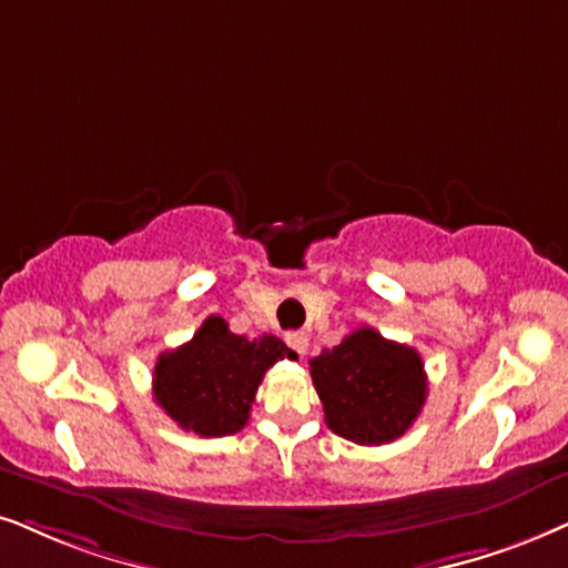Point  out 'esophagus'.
<instances>
[{
    "label": "esophagus",
    "mask_w": 568,
    "mask_h": 568,
    "mask_svg": "<svg viewBox=\"0 0 568 568\" xmlns=\"http://www.w3.org/2000/svg\"><path fill=\"white\" fill-rule=\"evenodd\" d=\"M285 343H288L298 356H304L308 348V335L301 333V329H291V333H285Z\"/></svg>",
    "instance_id": "1"
}]
</instances>
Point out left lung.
<instances>
[{"label": "left lung", "instance_id": "1", "mask_svg": "<svg viewBox=\"0 0 568 568\" xmlns=\"http://www.w3.org/2000/svg\"><path fill=\"white\" fill-rule=\"evenodd\" d=\"M312 383L335 435L358 445L393 443L427 400V375L414 348L358 327L308 358Z\"/></svg>", "mask_w": 568, "mask_h": 568}]
</instances>
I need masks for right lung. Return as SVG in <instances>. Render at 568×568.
Segmentation results:
<instances>
[{"instance_id":"right-lung-1","label":"right lung","mask_w":568,"mask_h":568,"mask_svg":"<svg viewBox=\"0 0 568 568\" xmlns=\"http://www.w3.org/2000/svg\"><path fill=\"white\" fill-rule=\"evenodd\" d=\"M280 358H296L280 337L248 341L212 314L189 343L156 358L154 398L183 429L201 437L233 435L246 427L256 387Z\"/></svg>"}]
</instances>
